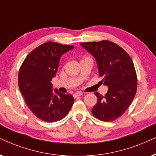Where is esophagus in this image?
<instances>
[{
  "mask_svg": "<svg viewBox=\"0 0 156 156\" xmlns=\"http://www.w3.org/2000/svg\"><path fill=\"white\" fill-rule=\"evenodd\" d=\"M82 92H76L75 93V94H73V97L74 98H77V97H79V96H80L82 95Z\"/></svg>",
  "mask_w": 156,
  "mask_h": 156,
  "instance_id": "34e87169",
  "label": "esophagus"
}]
</instances>
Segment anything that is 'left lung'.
<instances>
[{
    "instance_id": "8db88e82",
    "label": "left lung",
    "mask_w": 156,
    "mask_h": 156,
    "mask_svg": "<svg viewBox=\"0 0 156 156\" xmlns=\"http://www.w3.org/2000/svg\"><path fill=\"white\" fill-rule=\"evenodd\" d=\"M80 45L96 59L102 83L109 89L102 96L97 92L93 115L104 122H112L125 113L135 97L137 78L133 62L125 50L109 40L82 42Z\"/></svg>"
}]
</instances>
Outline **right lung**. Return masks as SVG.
I'll return each instance as SVG.
<instances>
[{
  "label": "right lung",
  "instance_id": "obj_1",
  "mask_svg": "<svg viewBox=\"0 0 156 156\" xmlns=\"http://www.w3.org/2000/svg\"><path fill=\"white\" fill-rule=\"evenodd\" d=\"M69 44L48 42L33 50L23 60L19 72V87L27 105L39 119L54 122L63 119L74 102L70 94L52 93V78L56 74L60 58L73 49Z\"/></svg>",
  "mask_w": 156,
  "mask_h": 156
}]
</instances>
